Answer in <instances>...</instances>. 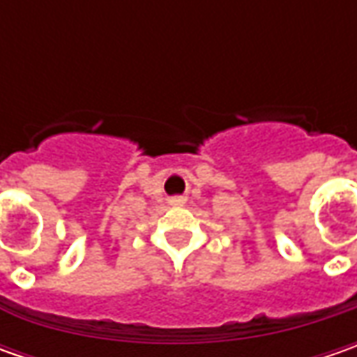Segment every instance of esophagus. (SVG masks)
I'll return each mask as SVG.
<instances>
[{
    "instance_id": "obj_1",
    "label": "esophagus",
    "mask_w": 357,
    "mask_h": 357,
    "mask_svg": "<svg viewBox=\"0 0 357 357\" xmlns=\"http://www.w3.org/2000/svg\"><path fill=\"white\" fill-rule=\"evenodd\" d=\"M174 202H181V199H174Z\"/></svg>"
}]
</instances>
